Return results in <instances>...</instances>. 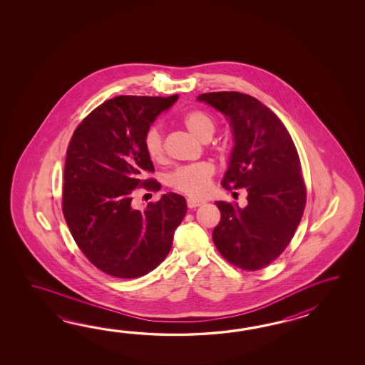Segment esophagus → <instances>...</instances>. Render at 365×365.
Here are the masks:
<instances>
[{"label":"esophagus","mask_w":365,"mask_h":365,"mask_svg":"<svg viewBox=\"0 0 365 365\" xmlns=\"http://www.w3.org/2000/svg\"><path fill=\"white\" fill-rule=\"evenodd\" d=\"M203 203H205V201H201V200H194V198H187V201H186V205H187V207H189V209L198 207V206H201Z\"/></svg>","instance_id":"esophagus-1"}]
</instances>
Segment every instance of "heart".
Returning <instances> with one entry per match:
<instances>
[{
    "label": "heart",
    "mask_w": 365,
    "mask_h": 365,
    "mask_svg": "<svg viewBox=\"0 0 365 365\" xmlns=\"http://www.w3.org/2000/svg\"><path fill=\"white\" fill-rule=\"evenodd\" d=\"M182 124L189 132L202 140H209L215 130V120L201 109H193L185 113L182 117ZM143 148L153 162H163L165 158L163 134L158 125H151L143 134ZM214 173L215 168L209 162L185 164L180 165L168 175L167 184L180 193L190 197H202L209 192L210 181Z\"/></svg>",
    "instance_id": "obj_1"
}]
</instances>
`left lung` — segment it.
<instances>
[{"instance_id":"left-lung-1","label":"left lung","mask_w":365,"mask_h":365,"mask_svg":"<svg viewBox=\"0 0 365 365\" xmlns=\"http://www.w3.org/2000/svg\"><path fill=\"white\" fill-rule=\"evenodd\" d=\"M230 120L235 137L227 190L245 187L248 205L217 201L220 222L212 231L219 253L242 270L256 272L283 253L302 220L307 187L300 158L286 126L256 98L236 91L202 93Z\"/></svg>"}]
</instances>
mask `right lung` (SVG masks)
Masks as SVG:
<instances>
[{"label": "right lung", "instance_id": "add662e5", "mask_svg": "<svg viewBox=\"0 0 365 365\" xmlns=\"http://www.w3.org/2000/svg\"><path fill=\"white\" fill-rule=\"evenodd\" d=\"M178 95H121L104 101L82 120L66 150L62 212L78 248L99 270L132 279L162 264L186 214L182 195L167 193L145 211L132 206L137 189L158 192L145 179L154 164L143 134Z\"/></svg>", "mask_w": 365, "mask_h": 365}]
</instances>
